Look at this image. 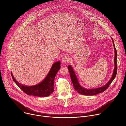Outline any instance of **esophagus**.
I'll return each instance as SVG.
<instances>
[{"label":"esophagus","instance_id":"obj_1","mask_svg":"<svg viewBox=\"0 0 126 126\" xmlns=\"http://www.w3.org/2000/svg\"><path fill=\"white\" fill-rule=\"evenodd\" d=\"M70 60V58L69 56L65 55L62 58V61L64 63L68 62Z\"/></svg>","mask_w":126,"mask_h":126}]
</instances>
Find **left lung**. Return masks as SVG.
Wrapping results in <instances>:
<instances>
[{"label":"left lung","instance_id":"8db88e82","mask_svg":"<svg viewBox=\"0 0 126 126\" xmlns=\"http://www.w3.org/2000/svg\"><path fill=\"white\" fill-rule=\"evenodd\" d=\"M111 39L112 40V43H113V46H114V70L113 72V74H112V77L111 79L109 80V81L105 85L101 86L100 87L96 88H90L87 89L85 87H83L80 84V82L79 81V79L77 76L76 72L71 65H69L68 66V69L69 70L71 80L72 81V84H73L74 87L75 89L78 92V93L80 94H81L82 95H94L95 94H100L101 92H104L106 90L108 87L109 86V85L111 84L112 82L113 81L114 79H115L116 74H117V63H116V60H117V51L116 50V48L115 47V45L114 44L113 40L112 39V37Z\"/></svg>","mask_w":126,"mask_h":126}]
</instances>
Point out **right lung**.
<instances>
[{"label": "right lung", "instance_id": "add662e5", "mask_svg": "<svg viewBox=\"0 0 126 126\" xmlns=\"http://www.w3.org/2000/svg\"><path fill=\"white\" fill-rule=\"evenodd\" d=\"M61 62L57 61L52 65L48 73L41 82L32 85L26 86L19 83L16 80L11 72L13 80L18 86L26 94L39 97L48 96L54 91V82L58 70L61 67Z\"/></svg>", "mask_w": 126, "mask_h": 126}]
</instances>
